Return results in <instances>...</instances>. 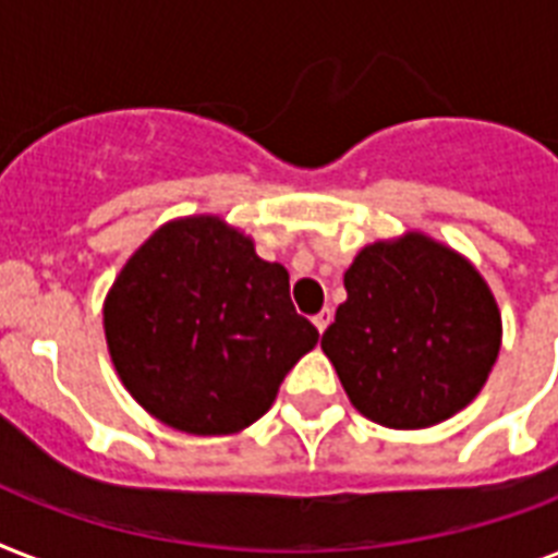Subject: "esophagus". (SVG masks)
I'll list each match as a JSON object with an SVG mask.
<instances>
[{"label": "esophagus", "instance_id": "34e87169", "mask_svg": "<svg viewBox=\"0 0 558 558\" xmlns=\"http://www.w3.org/2000/svg\"><path fill=\"white\" fill-rule=\"evenodd\" d=\"M330 322H332V313H330V310H322V313H318V315H315V318H313V324H315V327H318V332L327 330V327H330Z\"/></svg>", "mask_w": 558, "mask_h": 558}]
</instances>
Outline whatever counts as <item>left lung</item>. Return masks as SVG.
I'll return each instance as SVG.
<instances>
[{
  "label": "left lung",
  "mask_w": 558,
  "mask_h": 558,
  "mask_svg": "<svg viewBox=\"0 0 558 558\" xmlns=\"http://www.w3.org/2000/svg\"><path fill=\"white\" fill-rule=\"evenodd\" d=\"M344 289L322 348L367 420L425 428L477 397L501 348V315L460 254L423 234L373 243L344 271Z\"/></svg>",
  "instance_id": "obj_1"
}]
</instances>
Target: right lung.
<instances>
[{
	"label": "right lung",
	"mask_w": 558,
	"mask_h": 558,
	"mask_svg": "<svg viewBox=\"0 0 558 558\" xmlns=\"http://www.w3.org/2000/svg\"><path fill=\"white\" fill-rule=\"evenodd\" d=\"M109 356L126 390L187 434L260 420L318 330L295 313L289 275L214 217L159 228L104 306Z\"/></svg>",
	"instance_id": "1"
}]
</instances>
